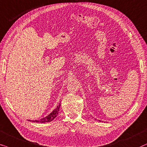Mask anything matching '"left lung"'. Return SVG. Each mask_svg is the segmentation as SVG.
Instances as JSON below:
<instances>
[{
	"label": "left lung",
	"instance_id": "obj_1",
	"mask_svg": "<svg viewBox=\"0 0 147 147\" xmlns=\"http://www.w3.org/2000/svg\"><path fill=\"white\" fill-rule=\"evenodd\" d=\"M95 120H97V119H95Z\"/></svg>",
	"mask_w": 147,
	"mask_h": 147
}]
</instances>
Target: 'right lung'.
Returning <instances> with one entry per match:
<instances>
[{
    "label": "right lung",
    "mask_w": 147,
    "mask_h": 147,
    "mask_svg": "<svg viewBox=\"0 0 147 147\" xmlns=\"http://www.w3.org/2000/svg\"><path fill=\"white\" fill-rule=\"evenodd\" d=\"M60 106V103H59L58 105H57L56 108L54 109V110L52 111V113H50L48 116H47L45 118H43L42 119H41L40 120H35V121H31V122H40V123H46V122H51L54 120V118L57 116V115L58 114V111H59V108Z\"/></svg>",
    "instance_id": "1"
}]
</instances>
